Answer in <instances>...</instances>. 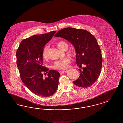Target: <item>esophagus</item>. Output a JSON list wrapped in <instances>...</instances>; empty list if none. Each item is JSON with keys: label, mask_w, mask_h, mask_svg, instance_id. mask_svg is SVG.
I'll return each mask as SVG.
<instances>
[{"label": "esophagus", "mask_w": 123, "mask_h": 123, "mask_svg": "<svg viewBox=\"0 0 123 123\" xmlns=\"http://www.w3.org/2000/svg\"><path fill=\"white\" fill-rule=\"evenodd\" d=\"M65 72V70H61V71H59V73H60V74H63Z\"/></svg>", "instance_id": "1"}]
</instances>
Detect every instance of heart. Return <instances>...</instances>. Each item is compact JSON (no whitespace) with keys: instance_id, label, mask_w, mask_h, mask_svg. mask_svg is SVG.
<instances>
[{"instance_id":"obj_1","label":"heart","mask_w":123,"mask_h":123,"mask_svg":"<svg viewBox=\"0 0 123 123\" xmlns=\"http://www.w3.org/2000/svg\"><path fill=\"white\" fill-rule=\"evenodd\" d=\"M56 45L59 49L61 50H67L68 48V44L66 43L64 41H60L56 43ZM48 47L45 46L43 51L42 56L44 59H47L48 58ZM68 55L72 57L75 56V51H69L68 52ZM70 59L68 58H66L58 60L54 63L52 65V68L56 69H65L68 67V64L70 63Z\"/></svg>"}]
</instances>
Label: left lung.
<instances>
[{"mask_svg":"<svg viewBox=\"0 0 123 123\" xmlns=\"http://www.w3.org/2000/svg\"><path fill=\"white\" fill-rule=\"evenodd\" d=\"M67 40L74 47L76 52V63L81 67L80 76L73 83L81 88L91 86L97 80L101 70L102 57L100 48L96 39L86 30L66 28L60 30L55 35Z\"/></svg>","mask_w":123,"mask_h":123,"instance_id":"left-lung-1","label":"left lung"}]
</instances>
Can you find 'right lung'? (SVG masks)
Listing matches in <instances>:
<instances>
[{
	"label": "right lung",
	"mask_w": 123,
	"mask_h": 123,
	"mask_svg": "<svg viewBox=\"0 0 123 123\" xmlns=\"http://www.w3.org/2000/svg\"><path fill=\"white\" fill-rule=\"evenodd\" d=\"M56 32L53 31L25 39L16 52L17 67L22 82L30 91L41 97L52 95L58 87L60 75L59 72L49 70L45 78H43L42 73L49 71L43 66L44 47Z\"/></svg>",
	"instance_id": "obj_1"
}]
</instances>
